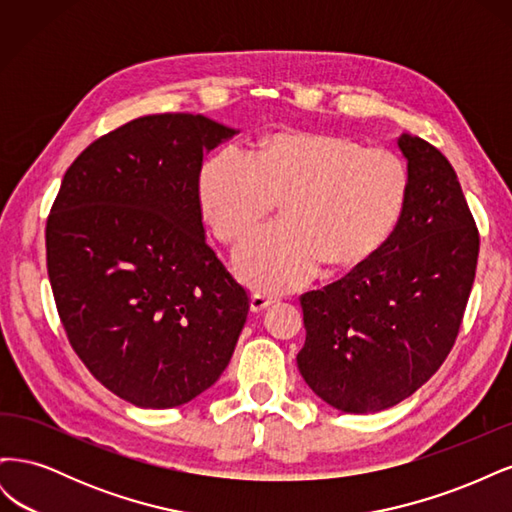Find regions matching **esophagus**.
<instances>
[{
	"mask_svg": "<svg viewBox=\"0 0 512 512\" xmlns=\"http://www.w3.org/2000/svg\"><path fill=\"white\" fill-rule=\"evenodd\" d=\"M277 301V297L267 292H252V309L254 312H262V309H267L269 305H273Z\"/></svg>",
	"mask_w": 512,
	"mask_h": 512,
	"instance_id": "34e87169",
	"label": "esophagus"
}]
</instances>
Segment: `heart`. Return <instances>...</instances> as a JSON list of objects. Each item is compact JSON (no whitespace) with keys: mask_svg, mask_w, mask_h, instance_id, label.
<instances>
[{"mask_svg":"<svg viewBox=\"0 0 512 512\" xmlns=\"http://www.w3.org/2000/svg\"><path fill=\"white\" fill-rule=\"evenodd\" d=\"M410 196L399 153L346 136L275 132L254 160L222 149L198 175V207L213 237L237 247L282 203L284 224L237 254L243 280L286 290L312 280L320 265L350 271L393 237Z\"/></svg>","mask_w":512,"mask_h":512,"instance_id":"1","label":"heart"}]
</instances>
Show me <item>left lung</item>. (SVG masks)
Masks as SVG:
<instances>
[{"instance_id": "1", "label": "left lung", "mask_w": 512, "mask_h": 512, "mask_svg": "<svg viewBox=\"0 0 512 512\" xmlns=\"http://www.w3.org/2000/svg\"><path fill=\"white\" fill-rule=\"evenodd\" d=\"M410 196L393 237L365 265L301 294V376L342 412L369 414L410 397L455 346L480 237L455 168L418 136H401Z\"/></svg>"}]
</instances>
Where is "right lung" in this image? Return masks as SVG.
Listing matches in <instances>:
<instances>
[{
	"mask_svg": "<svg viewBox=\"0 0 512 512\" xmlns=\"http://www.w3.org/2000/svg\"><path fill=\"white\" fill-rule=\"evenodd\" d=\"M232 134L192 113L138 117L70 164L46 220L68 342L134 406L188 404L235 352L250 297L207 243L198 207L205 151Z\"/></svg>",
	"mask_w": 512,
	"mask_h": 512,
	"instance_id": "obj_1",
	"label": "right lung"
}]
</instances>
